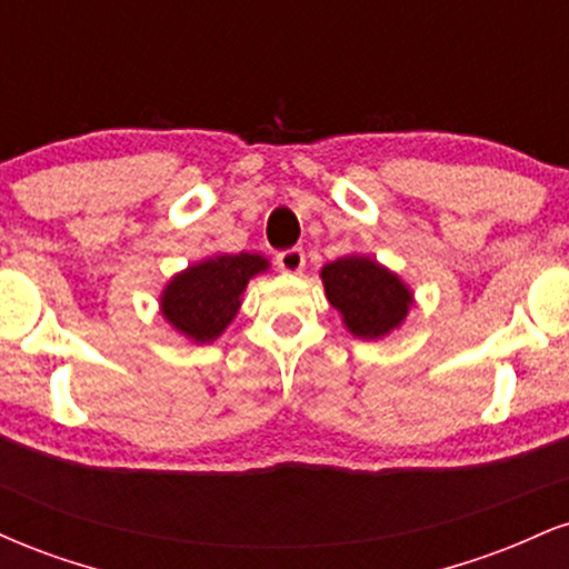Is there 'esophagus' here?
I'll return each mask as SVG.
<instances>
[{
  "label": "esophagus",
  "instance_id": "34e87169",
  "mask_svg": "<svg viewBox=\"0 0 569 569\" xmlns=\"http://www.w3.org/2000/svg\"><path fill=\"white\" fill-rule=\"evenodd\" d=\"M278 270L283 272H302L305 270V251L302 248H289V251H280L276 257Z\"/></svg>",
  "mask_w": 569,
  "mask_h": 569
}]
</instances>
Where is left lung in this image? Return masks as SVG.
Returning <instances> with one entry per match:
<instances>
[{
    "instance_id": "left-lung-1",
    "label": "left lung",
    "mask_w": 569,
    "mask_h": 569,
    "mask_svg": "<svg viewBox=\"0 0 569 569\" xmlns=\"http://www.w3.org/2000/svg\"><path fill=\"white\" fill-rule=\"evenodd\" d=\"M326 299L358 339H385L407 321L415 291L369 253H348L321 267Z\"/></svg>"
}]
</instances>
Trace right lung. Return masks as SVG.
<instances>
[{"instance_id":"right-lung-1","label":"right lung","mask_w":569,"mask_h":569,"mask_svg":"<svg viewBox=\"0 0 569 569\" xmlns=\"http://www.w3.org/2000/svg\"><path fill=\"white\" fill-rule=\"evenodd\" d=\"M270 270L262 253H213L176 272L160 293L166 323L194 345H208L234 321L248 280Z\"/></svg>"}]
</instances>
